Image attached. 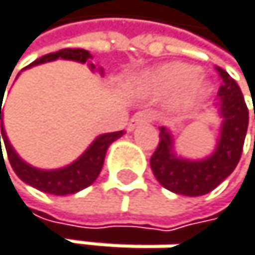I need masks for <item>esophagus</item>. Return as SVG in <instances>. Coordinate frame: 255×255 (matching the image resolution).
Returning <instances> with one entry per match:
<instances>
[{
  "instance_id": "1",
  "label": "esophagus",
  "mask_w": 255,
  "mask_h": 255,
  "mask_svg": "<svg viewBox=\"0 0 255 255\" xmlns=\"http://www.w3.org/2000/svg\"><path fill=\"white\" fill-rule=\"evenodd\" d=\"M153 121V114L149 113V111H139V113H136L133 117H131V121L128 122V130H133L134 127H138L141 124H145V122H150Z\"/></svg>"
}]
</instances>
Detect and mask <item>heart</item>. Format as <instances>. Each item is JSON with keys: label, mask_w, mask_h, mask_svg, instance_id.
I'll list each match as a JSON object with an SVG mask.
<instances>
[{"label": "heart", "mask_w": 255, "mask_h": 255, "mask_svg": "<svg viewBox=\"0 0 255 255\" xmlns=\"http://www.w3.org/2000/svg\"><path fill=\"white\" fill-rule=\"evenodd\" d=\"M199 80V70L185 64H169L155 70L147 78V84L156 92L172 94L180 92L183 103L191 102L204 92Z\"/></svg>", "instance_id": "b5f03b06"}]
</instances>
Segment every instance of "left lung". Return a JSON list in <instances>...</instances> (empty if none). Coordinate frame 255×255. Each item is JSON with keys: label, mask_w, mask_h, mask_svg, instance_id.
Returning <instances> with one entry per match:
<instances>
[{"label": "left lung", "mask_w": 255, "mask_h": 255, "mask_svg": "<svg viewBox=\"0 0 255 255\" xmlns=\"http://www.w3.org/2000/svg\"><path fill=\"white\" fill-rule=\"evenodd\" d=\"M221 76L218 89L221 116L224 117L221 138L216 152L202 161L177 158L172 152V138L164 127L160 128V142L150 156V167L166 190L183 196H204L213 191L234 172L242 158L249 124V111L240 86L224 69L215 65ZM255 119V108H254ZM255 139V136H254Z\"/></svg>", "instance_id": "left-lung-1"}]
</instances>
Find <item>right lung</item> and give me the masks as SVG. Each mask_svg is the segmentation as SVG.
Segmentation results:
<instances>
[{"instance_id":"add662e5","label":"right lung","mask_w":255,"mask_h":255,"mask_svg":"<svg viewBox=\"0 0 255 255\" xmlns=\"http://www.w3.org/2000/svg\"><path fill=\"white\" fill-rule=\"evenodd\" d=\"M58 58L72 59V61H78V62H86V61L91 59V53L83 50V48H64V50H59L56 53H50V54L42 56V58H39L37 61H34L32 64H29L28 67H31V65L42 64V62L54 61ZM92 69H94V65H92ZM1 99H2V94H1ZM1 106H2V103L0 105V141L2 138L12 169L15 171V174H17L24 183H28V185L37 188V190H40L43 193H48V194H56V196L73 194V193L81 191V190H84V188H88L89 185H92L97 177H99L102 167H103L105 155H106V150H108L110 144L114 142L117 138H121V136L124 134V130L102 134L92 142V145L89 147V149L86 150L75 163H72L70 166L62 167V169H56V171H40V169H35V167L24 163L20 156L15 153V150L12 149V145L9 144L7 136H6L4 128H2ZM0 150L2 152L1 145Z\"/></svg>"}]
</instances>
